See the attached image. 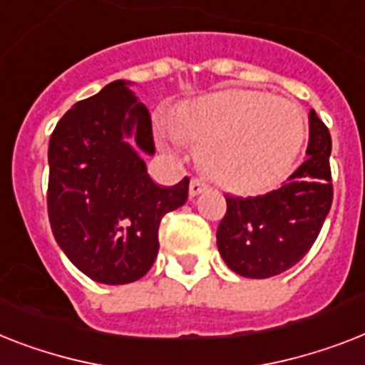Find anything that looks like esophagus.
I'll return each mask as SVG.
<instances>
[{"instance_id": "34e87169", "label": "esophagus", "mask_w": 365, "mask_h": 365, "mask_svg": "<svg viewBox=\"0 0 365 365\" xmlns=\"http://www.w3.org/2000/svg\"><path fill=\"white\" fill-rule=\"evenodd\" d=\"M206 183L202 182V180H198V178H192L191 183H189V195L191 197H197V195H200L202 191H206Z\"/></svg>"}]
</instances>
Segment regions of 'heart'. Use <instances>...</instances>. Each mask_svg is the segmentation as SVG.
Listing matches in <instances>:
<instances>
[{"label": "heart", "mask_w": 365, "mask_h": 365, "mask_svg": "<svg viewBox=\"0 0 365 365\" xmlns=\"http://www.w3.org/2000/svg\"><path fill=\"white\" fill-rule=\"evenodd\" d=\"M307 115L292 101L251 90H227L185 106L178 129L163 131L167 148L204 144L206 173L234 192L279 183L300 155Z\"/></svg>", "instance_id": "1"}]
</instances>
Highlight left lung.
Returning <instances> with one entry per match:
<instances>
[{"mask_svg":"<svg viewBox=\"0 0 365 365\" xmlns=\"http://www.w3.org/2000/svg\"><path fill=\"white\" fill-rule=\"evenodd\" d=\"M330 152V131L311 110L307 159L287 183L259 197L225 195L227 213L219 223L217 247L232 272L266 279L304 259L321 232L334 198Z\"/></svg>","mask_w":365,"mask_h":365,"instance_id":"obj_1","label":"left lung"}]
</instances>
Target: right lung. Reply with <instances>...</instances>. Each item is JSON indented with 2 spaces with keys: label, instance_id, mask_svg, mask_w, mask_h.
Listing matches in <instances>:
<instances>
[{
  "label": "right lung",
  "instance_id": "1",
  "mask_svg": "<svg viewBox=\"0 0 365 365\" xmlns=\"http://www.w3.org/2000/svg\"><path fill=\"white\" fill-rule=\"evenodd\" d=\"M140 152L155 153L152 115L127 82L78 101L48 144V219L67 259L90 279L125 285L155 262L159 223L187 200L189 178L159 187Z\"/></svg>",
  "mask_w": 365,
  "mask_h": 365
}]
</instances>
